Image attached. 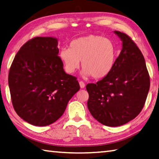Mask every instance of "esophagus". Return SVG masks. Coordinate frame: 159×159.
Masks as SVG:
<instances>
[{"label":"esophagus","mask_w":159,"mask_h":159,"mask_svg":"<svg viewBox=\"0 0 159 159\" xmlns=\"http://www.w3.org/2000/svg\"><path fill=\"white\" fill-rule=\"evenodd\" d=\"M79 84H80V88L81 89H84L85 87V84H84V83L82 81H80V82H79Z\"/></svg>","instance_id":"obj_1"}]
</instances>
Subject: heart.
<instances>
[{"label": "heart", "instance_id": "obj_1", "mask_svg": "<svg viewBox=\"0 0 159 159\" xmlns=\"http://www.w3.org/2000/svg\"><path fill=\"white\" fill-rule=\"evenodd\" d=\"M59 56L66 73H73L80 67L81 61L84 77L91 75L94 79H102L114 67L117 49L109 39L89 34L72 41L70 48H61Z\"/></svg>", "mask_w": 159, "mask_h": 159}]
</instances>
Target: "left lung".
Wrapping results in <instances>:
<instances>
[{
  "mask_svg": "<svg viewBox=\"0 0 159 159\" xmlns=\"http://www.w3.org/2000/svg\"><path fill=\"white\" fill-rule=\"evenodd\" d=\"M122 48L111 72L96 84H88V109L109 127L121 126L136 118L144 107L150 82L142 52L125 33L114 31Z\"/></svg>",
  "mask_w": 159,
  "mask_h": 159,
  "instance_id": "1",
  "label": "left lung"
}]
</instances>
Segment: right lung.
Wrapping results in <instances>:
<instances>
[{"label": "right lung", "instance_id": "1", "mask_svg": "<svg viewBox=\"0 0 159 159\" xmlns=\"http://www.w3.org/2000/svg\"><path fill=\"white\" fill-rule=\"evenodd\" d=\"M57 46L55 37L32 39L20 48L9 72L15 111L34 126L57 120L80 90L76 77L65 73Z\"/></svg>", "mask_w": 159, "mask_h": 159}]
</instances>
